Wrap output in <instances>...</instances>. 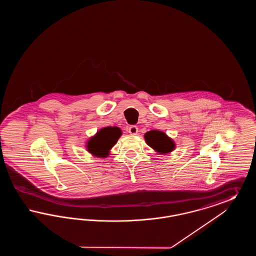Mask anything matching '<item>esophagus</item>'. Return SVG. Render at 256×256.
<instances>
[{
	"label": "esophagus",
	"mask_w": 256,
	"mask_h": 256,
	"mask_svg": "<svg viewBox=\"0 0 256 256\" xmlns=\"http://www.w3.org/2000/svg\"><path fill=\"white\" fill-rule=\"evenodd\" d=\"M128 134H130V135H136V134H138V128L136 126H130L128 128Z\"/></svg>",
	"instance_id": "esophagus-1"
}]
</instances>
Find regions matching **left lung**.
Wrapping results in <instances>:
<instances>
[{"mask_svg": "<svg viewBox=\"0 0 256 256\" xmlns=\"http://www.w3.org/2000/svg\"><path fill=\"white\" fill-rule=\"evenodd\" d=\"M146 144L152 148L158 154H165L172 152L176 144L167 134L160 130H150L144 135Z\"/></svg>", "mask_w": 256, "mask_h": 256, "instance_id": "1", "label": "left lung"}]
</instances>
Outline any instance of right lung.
<instances>
[{"instance_id":"add662e5","label":"right lung","mask_w":256,"mask_h":256,"mask_svg":"<svg viewBox=\"0 0 256 256\" xmlns=\"http://www.w3.org/2000/svg\"><path fill=\"white\" fill-rule=\"evenodd\" d=\"M121 135L122 130L118 126L104 128L89 138L86 146L87 150L96 158H106L111 148L117 143Z\"/></svg>"}]
</instances>
